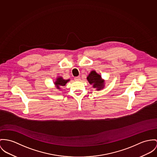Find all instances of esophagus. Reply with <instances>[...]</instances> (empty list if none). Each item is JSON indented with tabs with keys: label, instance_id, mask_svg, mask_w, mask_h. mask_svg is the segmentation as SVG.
<instances>
[{
	"label": "esophagus",
	"instance_id": "esophagus-1",
	"mask_svg": "<svg viewBox=\"0 0 157 157\" xmlns=\"http://www.w3.org/2000/svg\"><path fill=\"white\" fill-rule=\"evenodd\" d=\"M81 79V77L80 76H76L75 78V81H79Z\"/></svg>",
	"mask_w": 157,
	"mask_h": 157
}]
</instances>
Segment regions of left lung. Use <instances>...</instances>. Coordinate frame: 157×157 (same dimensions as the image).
Wrapping results in <instances>:
<instances>
[{"label":"left lung","instance_id":"8db88e82","mask_svg":"<svg viewBox=\"0 0 157 157\" xmlns=\"http://www.w3.org/2000/svg\"><path fill=\"white\" fill-rule=\"evenodd\" d=\"M88 82L93 85L97 91H100L104 88L105 85V81L102 79L100 75L98 74L95 71H92L86 78Z\"/></svg>","mask_w":157,"mask_h":157}]
</instances>
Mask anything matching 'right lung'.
<instances>
[{
	"label": "right lung",
	"mask_w": 157,
	"mask_h": 157,
	"mask_svg": "<svg viewBox=\"0 0 157 157\" xmlns=\"http://www.w3.org/2000/svg\"><path fill=\"white\" fill-rule=\"evenodd\" d=\"M69 81L70 79H64L62 76H59L57 78L54 84L55 85V86L56 88L60 90L61 87L65 86Z\"/></svg>",
	"instance_id": "obj_1"
}]
</instances>
